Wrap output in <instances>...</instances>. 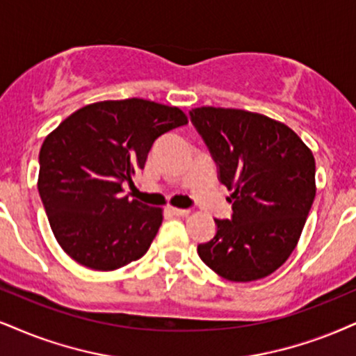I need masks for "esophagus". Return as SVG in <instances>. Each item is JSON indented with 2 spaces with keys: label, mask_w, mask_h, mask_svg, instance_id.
Segmentation results:
<instances>
[{
  "label": "esophagus",
  "mask_w": 356,
  "mask_h": 356,
  "mask_svg": "<svg viewBox=\"0 0 356 356\" xmlns=\"http://www.w3.org/2000/svg\"><path fill=\"white\" fill-rule=\"evenodd\" d=\"M168 211L173 214V216H188V214H190V209H181V208H168Z\"/></svg>",
  "instance_id": "esophagus-1"
}]
</instances>
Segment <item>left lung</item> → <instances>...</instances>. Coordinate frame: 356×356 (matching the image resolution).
<instances>
[{
	"label": "left lung",
	"instance_id": "obj_1",
	"mask_svg": "<svg viewBox=\"0 0 356 356\" xmlns=\"http://www.w3.org/2000/svg\"><path fill=\"white\" fill-rule=\"evenodd\" d=\"M218 179L232 195L229 219L198 244L206 266L232 282H251L287 261L315 200L312 152L287 125L238 108L190 111Z\"/></svg>",
	"mask_w": 356,
	"mask_h": 356
}]
</instances>
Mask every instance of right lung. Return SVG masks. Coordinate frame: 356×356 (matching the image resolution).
Listing matches in <instances>:
<instances>
[{
    "mask_svg": "<svg viewBox=\"0 0 356 356\" xmlns=\"http://www.w3.org/2000/svg\"><path fill=\"white\" fill-rule=\"evenodd\" d=\"M186 115L143 99L86 105L47 135L39 152L38 190L57 243L79 264L120 269L150 248L161 208L122 196L161 135Z\"/></svg>",
    "mask_w": 356,
    "mask_h": 356,
    "instance_id": "obj_1",
    "label": "right lung"
}]
</instances>
